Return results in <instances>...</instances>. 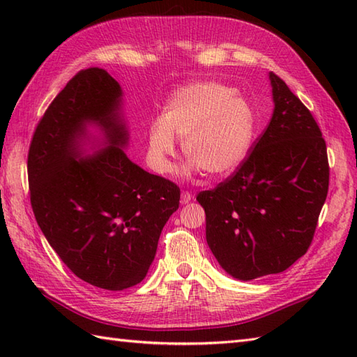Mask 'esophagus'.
Segmentation results:
<instances>
[{"label": "esophagus", "mask_w": 357, "mask_h": 357, "mask_svg": "<svg viewBox=\"0 0 357 357\" xmlns=\"http://www.w3.org/2000/svg\"><path fill=\"white\" fill-rule=\"evenodd\" d=\"M192 199H193V195L190 192L181 193V204H183V206H185V204H188Z\"/></svg>", "instance_id": "esophagus-1"}]
</instances>
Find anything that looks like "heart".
<instances>
[{"instance_id":"heart-1","label":"heart","mask_w":357,"mask_h":357,"mask_svg":"<svg viewBox=\"0 0 357 357\" xmlns=\"http://www.w3.org/2000/svg\"><path fill=\"white\" fill-rule=\"evenodd\" d=\"M253 128L252 107L231 87L211 81L181 87L165 105L162 119L149 127L150 167L158 174L172 170L176 138L188 158L187 174L202 170L208 178L230 176L248 153Z\"/></svg>"}]
</instances>
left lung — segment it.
Listing matches in <instances>:
<instances>
[{
  "instance_id": "8db88e82",
  "label": "left lung",
  "mask_w": 357,
  "mask_h": 357,
  "mask_svg": "<svg viewBox=\"0 0 357 357\" xmlns=\"http://www.w3.org/2000/svg\"><path fill=\"white\" fill-rule=\"evenodd\" d=\"M268 79L275 109L253 151L229 179L196 196L211 253L239 280L276 275L304 256L328 193L319 126L282 79Z\"/></svg>"
}]
</instances>
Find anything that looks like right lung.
Wrapping results in <instances>:
<instances>
[{
  "instance_id": "right-lung-1",
  "label": "right lung",
  "mask_w": 357,
  "mask_h": 357,
  "mask_svg": "<svg viewBox=\"0 0 357 357\" xmlns=\"http://www.w3.org/2000/svg\"><path fill=\"white\" fill-rule=\"evenodd\" d=\"M123 105L115 78L98 67L81 70L45 110L27 158L30 202L45 239L79 279L112 291L146 278L181 195L127 158ZM90 143L98 147L93 155Z\"/></svg>"
}]
</instances>
